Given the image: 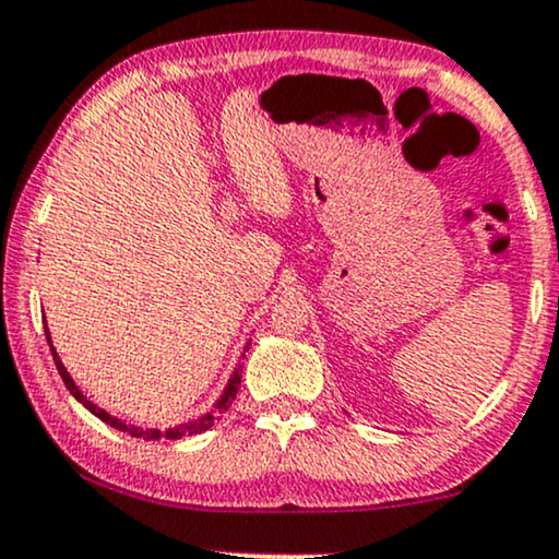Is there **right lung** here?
Masks as SVG:
<instances>
[{
	"label": "right lung",
	"instance_id": "add662e5",
	"mask_svg": "<svg viewBox=\"0 0 559 559\" xmlns=\"http://www.w3.org/2000/svg\"><path fill=\"white\" fill-rule=\"evenodd\" d=\"M46 340H48V347H51L53 362H57V370H59L61 381H64V385L69 389V394H72L74 399H78V402H80L82 406H85V409L93 412V415L98 417V419H103V423H106V425H111V427H116V430H121V432H129V436H132V438H144V440H157L160 436L170 438V440H178V438H186V436H199V432L210 430V427L215 425V417L219 415V412H227V406H230V404H233V399H236V394H238V385H240V370H243V368H240V362H238V368L233 370L230 381H227V385H225L223 396L217 399L215 406H212V409L206 412V415H202L199 419H191V423H183V425L170 427V430H165V432H160V430H142V427H136V425H127V423H121L119 417H111V415H108L106 409H100L98 404L90 402V399H87L85 394H82V391L78 389V383L72 381V376L67 373L64 362L59 360L57 349H53V344H51V334H48V332H46Z\"/></svg>",
	"mask_w": 559,
	"mask_h": 559
}]
</instances>
